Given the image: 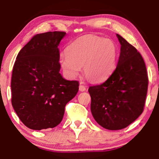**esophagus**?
<instances>
[{
	"label": "esophagus",
	"instance_id": "34e87169",
	"mask_svg": "<svg viewBox=\"0 0 159 159\" xmlns=\"http://www.w3.org/2000/svg\"><path fill=\"white\" fill-rule=\"evenodd\" d=\"M79 90L81 91V92H83V91H85V90H86V87H85L84 85L80 84V86H79Z\"/></svg>",
	"mask_w": 159,
	"mask_h": 159
}]
</instances>
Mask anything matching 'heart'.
Masks as SVG:
<instances>
[{
    "mask_svg": "<svg viewBox=\"0 0 159 159\" xmlns=\"http://www.w3.org/2000/svg\"><path fill=\"white\" fill-rule=\"evenodd\" d=\"M117 57V45L113 40L88 34L72 42L67 47L66 54L61 56L60 63L69 77H76L82 66L86 77L98 82L112 73Z\"/></svg>",
    "mask_w": 159,
    "mask_h": 159,
    "instance_id": "heart-1",
    "label": "heart"
}]
</instances>
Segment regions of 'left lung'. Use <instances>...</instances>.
I'll return each instance as SVG.
<instances>
[{
    "mask_svg": "<svg viewBox=\"0 0 159 159\" xmlns=\"http://www.w3.org/2000/svg\"><path fill=\"white\" fill-rule=\"evenodd\" d=\"M121 48L117 66L101 84L91 86L93 116L108 130L127 127L143 113L148 89V75L141 54L116 34Z\"/></svg>",
    "mask_w": 159,
    "mask_h": 159,
    "instance_id": "1",
    "label": "left lung"
}]
</instances>
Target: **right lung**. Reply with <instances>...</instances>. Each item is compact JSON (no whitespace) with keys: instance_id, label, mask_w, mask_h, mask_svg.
<instances>
[{"instance_id":"add662e5","label":"right lung","mask_w":159,"mask_h":159,"mask_svg":"<svg viewBox=\"0 0 159 159\" xmlns=\"http://www.w3.org/2000/svg\"><path fill=\"white\" fill-rule=\"evenodd\" d=\"M63 31L36 34L21 49L12 69V105L21 121L34 130L61 123L65 106L77 94L78 81L60 73L58 45Z\"/></svg>"}]
</instances>
